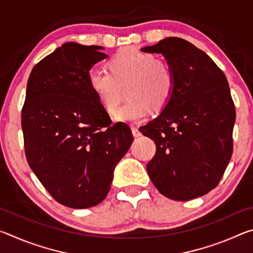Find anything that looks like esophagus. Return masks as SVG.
I'll list each match as a JSON object with an SVG mask.
<instances>
[{
  "instance_id": "obj_1",
  "label": "esophagus",
  "mask_w": 253,
  "mask_h": 253,
  "mask_svg": "<svg viewBox=\"0 0 253 253\" xmlns=\"http://www.w3.org/2000/svg\"><path fill=\"white\" fill-rule=\"evenodd\" d=\"M131 132H132V136H134V137H139L140 135H142L137 127H131Z\"/></svg>"
}]
</instances>
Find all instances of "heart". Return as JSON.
I'll return each instance as SVG.
<instances>
[{
	"label": "heart",
	"instance_id": "b5f03b06",
	"mask_svg": "<svg viewBox=\"0 0 253 253\" xmlns=\"http://www.w3.org/2000/svg\"><path fill=\"white\" fill-rule=\"evenodd\" d=\"M89 87L102 107L113 113L126 88L128 100L115 114V122L140 123L151 111L169 104L175 89V74L169 62L152 53L131 48L123 49L108 61V70L93 69L88 76Z\"/></svg>",
	"mask_w": 253,
	"mask_h": 253
}]
</instances>
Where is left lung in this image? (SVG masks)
I'll return each mask as SVG.
<instances>
[{"instance_id": "1", "label": "left lung", "mask_w": 253, "mask_h": 253, "mask_svg": "<svg viewBox=\"0 0 253 253\" xmlns=\"http://www.w3.org/2000/svg\"><path fill=\"white\" fill-rule=\"evenodd\" d=\"M140 50L164 55L175 74L169 104L139 127L156 144L148 176L166 198H200L219 184L232 155L235 109L228 80L204 51L181 38Z\"/></svg>"}]
</instances>
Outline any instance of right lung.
Masks as SVG:
<instances>
[{
	"label": "right lung",
	"mask_w": 253,
	"mask_h": 253,
	"mask_svg": "<svg viewBox=\"0 0 253 253\" xmlns=\"http://www.w3.org/2000/svg\"><path fill=\"white\" fill-rule=\"evenodd\" d=\"M99 45L67 42L30 74L22 109L25 155L33 173L62 205L102 202L114 170L132 143L130 128L110 117L88 76L108 55Z\"/></svg>",
	"instance_id": "1"
}]
</instances>
